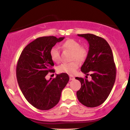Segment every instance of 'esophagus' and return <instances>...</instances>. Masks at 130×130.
<instances>
[{
  "mask_svg": "<svg viewBox=\"0 0 130 130\" xmlns=\"http://www.w3.org/2000/svg\"><path fill=\"white\" fill-rule=\"evenodd\" d=\"M74 79V76H70V80H73Z\"/></svg>",
  "mask_w": 130,
  "mask_h": 130,
  "instance_id": "obj_1",
  "label": "esophagus"
}]
</instances>
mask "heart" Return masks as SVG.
<instances>
[{"label":"heart","instance_id":"obj_1","mask_svg":"<svg viewBox=\"0 0 130 130\" xmlns=\"http://www.w3.org/2000/svg\"><path fill=\"white\" fill-rule=\"evenodd\" d=\"M62 48L64 51L71 52L70 60H73L69 63L61 64L57 68L59 73H64L72 75L76 72L79 67V62H83L86 59L88 55V50L84 46H80L76 40L68 39L62 43ZM50 56L52 60L54 62H60V51L56 46H54L50 50Z\"/></svg>","mask_w":130,"mask_h":130}]
</instances>
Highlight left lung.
Masks as SVG:
<instances>
[{"label":"left lung","instance_id":"left-lung-1","mask_svg":"<svg viewBox=\"0 0 130 130\" xmlns=\"http://www.w3.org/2000/svg\"><path fill=\"white\" fill-rule=\"evenodd\" d=\"M89 44L88 55L80 68L86 78L76 77L81 84L76 95L80 103L89 108L101 105L111 93L116 77V67L109 44L104 38L93 34H78ZM92 77L89 82L87 76Z\"/></svg>","mask_w":130,"mask_h":130}]
</instances>
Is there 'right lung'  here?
Wrapping results in <instances>:
<instances>
[{
	"label": "right lung",
	"instance_id": "1",
	"mask_svg": "<svg viewBox=\"0 0 130 130\" xmlns=\"http://www.w3.org/2000/svg\"><path fill=\"white\" fill-rule=\"evenodd\" d=\"M64 37H43L35 39L24 47L16 65V77L19 88L30 104L40 110H49L60 99L62 91L69 80L67 73L57 74L46 79L49 73H54L50 50Z\"/></svg>",
	"mask_w": 130,
	"mask_h": 130
}]
</instances>
